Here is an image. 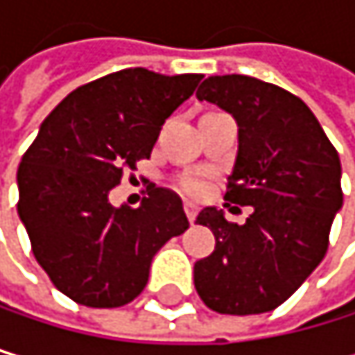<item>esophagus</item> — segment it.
I'll return each mask as SVG.
<instances>
[{
    "label": "esophagus",
    "instance_id": "esophagus-1",
    "mask_svg": "<svg viewBox=\"0 0 355 355\" xmlns=\"http://www.w3.org/2000/svg\"><path fill=\"white\" fill-rule=\"evenodd\" d=\"M183 209H185V215H187V219L193 223L196 221V217H198V204L196 202H191V200H185V204H183Z\"/></svg>",
    "mask_w": 355,
    "mask_h": 355
}]
</instances>
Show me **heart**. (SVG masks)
<instances>
[{"label": "heart", "mask_w": 355, "mask_h": 355, "mask_svg": "<svg viewBox=\"0 0 355 355\" xmlns=\"http://www.w3.org/2000/svg\"><path fill=\"white\" fill-rule=\"evenodd\" d=\"M183 187H185L187 191H191V193H200V191L204 189V181L198 179V176H191V179H185V181H183Z\"/></svg>", "instance_id": "obj_1"}]
</instances>
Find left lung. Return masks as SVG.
<instances>
[{
    "mask_svg": "<svg viewBox=\"0 0 355 355\" xmlns=\"http://www.w3.org/2000/svg\"><path fill=\"white\" fill-rule=\"evenodd\" d=\"M196 98L234 116L239 151L225 200L253 209L243 225L217 207L200 211L196 221L213 230L217 245L193 266L196 290L225 315L272 311L326 255L343 207L338 153L309 106L277 85L209 76Z\"/></svg>",
    "mask_w": 355,
    "mask_h": 355,
    "instance_id": "obj_1",
    "label": "left lung"
}]
</instances>
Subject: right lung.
Instances as JSON below:
<instances>
[{"mask_svg": "<svg viewBox=\"0 0 355 355\" xmlns=\"http://www.w3.org/2000/svg\"><path fill=\"white\" fill-rule=\"evenodd\" d=\"M202 74L130 67L74 89L42 121L17 172L19 217L37 264L78 304L132 302L155 253L189 227L181 198L153 187L138 209L112 207L123 168L151 157L166 119Z\"/></svg>", "mask_w": 355, "mask_h": 355, "instance_id": "right-lung-1", "label": "right lung"}]
</instances>
